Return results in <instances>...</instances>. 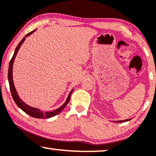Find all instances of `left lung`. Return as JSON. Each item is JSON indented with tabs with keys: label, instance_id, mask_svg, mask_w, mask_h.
<instances>
[{
	"label": "left lung",
	"instance_id": "1",
	"mask_svg": "<svg viewBox=\"0 0 156 156\" xmlns=\"http://www.w3.org/2000/svg\"><path fill=\"white\" fill-rule=\"evenodd\" d=\"M131 120V118H129V119H126V120H115V123H123V122H126L128 121V120Z\"/></svg>",
	"mask_w": 156,
	"mask_h": 156
}]
</instances>
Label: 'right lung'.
<instances>
[{"instance_id": "add662e5", "label": "right lung", "mask_w": 156, "mask_h": 156, "mask_svg": "<svg viewBox=\"0 0 156 156\" xmlns=\"http://www.w3.org/2000/svg\"><path fill=\"white\" fill-rule=\"evenodd\" d=\"M36 30V29H35V30H33V31H31V32L28 33V34H27L26 36L22 39L21 41L19 43V44L18 45V46L16 47L15 51H14V54H13V57H12V58L10 61L9 66H8V83H9L10 90V92H11L12 97H13V98L14 100V101H15V103H16V105H17L23 111H24L25 113H27L29 115L32 116V117H33V118H49L53 117V116L58 115V114L59 113H61V112L63 111L64 108L66 106V105L68 104V102H69V101L70 99V95H71V93L73 92V89H72V90H70V92L69 93V94H68L67 99H66L65 103H64L61 107H59L58 108L54 110V111H42V110H41V109L36 108L30 106V105L26 104V103L23 102V101H22V99L19 97L18 93H17V91H16L15 86H14L13 79V63H14V61H15L16 55H17V53H18V51H19L20 46H21L23 43V42L25 41V40H26V38H27V37L30 36L31 34H33V33H34Z\"/></svg>"}]
</instances>
